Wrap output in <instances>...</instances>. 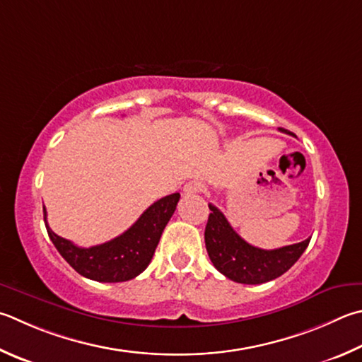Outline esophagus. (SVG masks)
I'll return each instance as SVG.
<instances>
[{"label":"esophagus","mask_w":362,"mask_h":362,"mask_svg":"<svg viewBox=\"0 0 362 362\" xmlns=\"http://www.w3.org/2000/svg\"><path fill=\"white\" fill-rule=\"evenodd\" d=\"M204 188H206V185H204L201 180H189L185 183V187H183V193L187 196H192V194L204 192Z\"/></svg>","instance_id":"34e87169"}]
</instances>
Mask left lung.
<instances>
[{
	"label": "left lung",
	"mask_w": 362,
	"mask_h": 362,
	"mask_svg": "<svg viewBox=\"0 0 362 362\" xmlns=\"http://www.w3.org/2000/svg\"><path fill=\"white\" fill-rule=\"evenodd\" d=\"M209 209L210 215L204 233L209 258L216 271L238 284L259 285L280 277L300 258L310 242L305 239L275 250L253 247L234 231L218 209L212 204H209Z\"/></svg>",
	"instance_id": "1"
}]
</instances>
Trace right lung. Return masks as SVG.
I'll return each mask as SVG.
<instances>
[{
	"mask_svg": "<svg viewBox=\"0 0 362 362\" xmlns=\"http://www.w3.org/2000/svg\"><path fill=\"white\" fill-rule=\"evenodd\" d=\"M179 199V193L164 196L153 202L128 231L106 244L90 248L77 247L52 231L47 225L45 207L44 221L50 240L76 272L95 281L117 284L134 279L146 271Z\"/></svg>",
	"mask_w": 362,
	"mask_h": 362,
	"instance_id": "right-lung-1",
	"label": "right lung"
}]
</instances>
